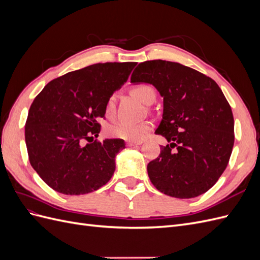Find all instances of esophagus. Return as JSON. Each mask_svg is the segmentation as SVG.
<instances>
[{"mask_svg": "<svg viewBox=\"0 0 260 260\" xmlns=\"http://www.w3.org/2000/svg\"><path fill=\"white\" fill-rule=\"evenodd\" d=\"M143 142L142 141H128L127 145L128 146H135V145H141Z\"/></svg>", "mask_w": 260, "mask_h": 260, "instance_id": "34e87169", "label": "esophagus"}]
</instances>
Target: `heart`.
<instances>
[{
  "instance_id": "heart-1",
  "label": "heart",
  "mask_w": 260,
  "mask_h": 260,
  "mask_svg": "<svg viewBox=\"0 0 260 260\" xmlns=\"http://www.w3.org/2000/svg\"><path fill=\"white\" fill-rule=\"evenodd\" d=\"M132 94L143 103L151 104L155 100V90L151 85L145 83H139L131 86ZM116 109V100L114 95L108 96L105 102V115L107 117H112L115 114ZM152 129V123L149 121H118L109 125L107 128V133L111 137L122 139L127 141H140L142 140L146 133Z\"/></svg>"
}]
</instances>
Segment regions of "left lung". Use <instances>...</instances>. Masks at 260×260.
Segmentation results:
<instances>
[{
	"instance_id": "left-lung-1",
	"label": "left lung",
	"mask_w": 260,
	"mask_h": 260,
	"mask_svg": "<svg viewBox=\"0 0 260 260\" xmlns=\"http://www.w3.org/2000/svg\"><path fill=\"white\" fill-rule=\"evenodd\" d=\"M131 82L153 84L164 98L156 135L169 144L147 165L153 185L177 199H192L214 186L234 144L231 106L219 85L198 70L161 59L141 62Z\"/></svg>"
}]
</instances>
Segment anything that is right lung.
<instances>
[{
    "label": "right lung",
    "instance_id": "obj_1",
    "mask_svg": "<svg viewBox=\"0 0 260 260\" xmlns=\"http://www.w3.org/2000/svg\"><path fill=\"white\" fill-rule=\"evenodd\" d=\"M137 62H99L50 81L30 106L25 139L31 166L66 195L96 191L114 175L121 139L94 140L105 102L127 81Z\"/></svg>",
    "mask_w": 260,
    "mask_h": 260
}]
</instances>
